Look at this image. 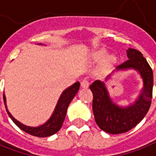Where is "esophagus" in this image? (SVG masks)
Segmentation results:
<instances>
[{
	"instance_id": "obj_1",
	"label": "esophagus",
	"mask_w": 156,
	"mask_h": 156,
	"mask_svg": "<svg viewBox=\"0 0 156 156\" xmlns=\"http://www.w3.org/2000/svg\"><path fill=\"white\" fill-rule=\"evenodd\" d=\"M89 85H90V83H89V81L87 79H83L82 82H81V86L83 88H88Z\"/></svg>"
}]
</instances>
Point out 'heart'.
<instances>
[{"mask_svg":"<svg viewBox=\"0 0 156 156\" xmlns=\"http://www.w3.org/2000/svg\"><path fill=\"white\" fill-rule=\"evenodd\" d=\"M108 55V51L106 49H100L98 51H96L94 53L93 55V60H96V61H99V60H101L102 59H104L105 57ZM115 61V56L114 55H110L108 56L106 60H105L104 66H108L110 65H112Z\"/></svg>","mask_w":156,"mask_h":156,"instance_id":"1","label":"heart"}]
</instances>
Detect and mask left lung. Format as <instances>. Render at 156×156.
I'll return each instance as SVG.
<instances>
[{
	"instance_id": "8db88e82",
	"label": "left lung",
	"mask_w": 156,
	"mask_h": 156,
	"mask_svg": "<svg viewBox=\"0 0 156 156\" xmlns=\"http://www.w3.org/2000/svg\"><path fill=\"white\" fill-rule=\"evenodd\" d=\"M128 60L116 67L115 71L133 69L140 74L144 87L132 104L120 107L113 101L104 82L96 80L90 89L93 93L92 108L97 126L110 134H119L130 131L144 118L152 99L153 71L142 53L134 48L126 50ZM111 74L106 78L108 80Z\"/></svg>"
}]
</instances>
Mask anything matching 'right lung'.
Wrapping results in <instances>:
<instances>
[{"instance_id":"1","label":"right lung","mask_w":156,"mask_h":156,"mask_svg":"<svg viewBox=\"0 0 156 156\" xmlns=\"http://www.w3.org/2000/svg\"><path fill=\"white\" fill-rule=\"evenodd\" d=\"M38 44L42 45V43H38ZM79 87H80V83L76 82L72 86L66 89L64 91L62 92V94L60 95L51 117L48 119L47 122H45L42 126L37 127L25 126L24 124L20 123L19 120H17L15 118H13V116L10 114V112L7 109L6 96L4 94H3V100H4V104L6 107L7 114L9 115V117L12 119V120L15 123L17 126L20 127L22 131H25L26 133H29L32 136H38V137H46V136H52L60 131V129L62 126V124L64 122L65 118H66L67 108L69 106L70 102L74 98V96L78 93Z\"/></svg>"}]
</instances>
